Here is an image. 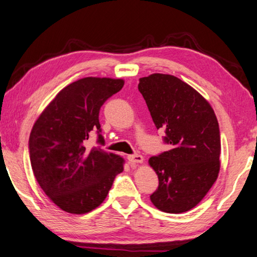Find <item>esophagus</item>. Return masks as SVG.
Returning a JSON list of instances; mask_svg holds the SVG:
<instances>
[{"mask_svg": "<svg viewBox=\"0 0 257 257\" xmlns=\"http://www.w3.org/2000/svg\"><path fill=\"white\" fill-rule=\"evenodd\" d=\"M128 160L130 164H142L144 162V157L142 155H130L128 156Z\"/></svg>", "mask_w": 257, "mask_h": 257, "instance_id": "34e87169", "label": "esophagus"}]
</instances>
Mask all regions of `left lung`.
<instances>
[{
    "label": "left lung",
    "instance_id": "left-lung-1",
    "mask_svg": "<svg viewBox=\"0 0 257 257\" xmlns=\"http://www.w3.org/2000/svg\"><path fill=\"white\" fill-rule=\"evenodd\" d=\"M157 129L170 149L150 157L159 179L150 200L169 214L188 212L202 200L218 177L220 136L212 105L189 84L170 74L154 73L139 79Z\"/></svg>",
    "mask_w": 257,
    "mask_h": 257
}]
</instances>
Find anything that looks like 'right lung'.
<instances>
[{
    "mask_svg": "<svg viewBox=\"0 0 257 257\" xmlns=\"http://www.w3.org/2000/svg\"><path fill=\"white\" fill-rule=\"evenodd\" d=\"M122 79L87 77L70 83L50 102L30 134L33 174L45 195L70 214H85L107 197L123 158L84 144L92 130L98 143L99 111L105 100L123 87Z\"/></svg>",
    "mask_w": 257,
    "mask_h": 257,
    "instance_id": "right-lung-1",
    "label": "right lung"
}]
</instances>
